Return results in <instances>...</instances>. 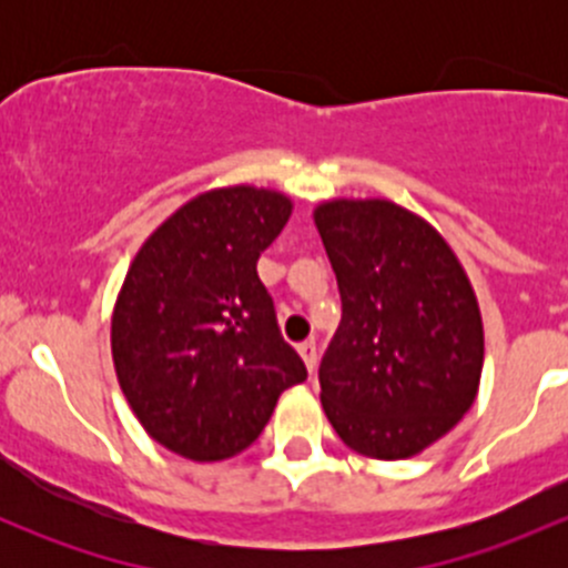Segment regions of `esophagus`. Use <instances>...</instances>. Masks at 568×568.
<instances>
[{
	"instance_id": "1",
	"label": "esophagus",
	"mask_w": 568,
	"mask_h": 568,
	"mask_svg": "<svg viewBox=\"0 0 568 568\" xmlns=\"http://www.w3.org/2000/svg\"><path fill=\"white\" fill-rule=\"evenodd\" d=\"M296 352H300V357H302V363H305V368L313 374V371H316V365H318L316 343H302V346L296 348Z\"/></svg>"
}]
</instances>
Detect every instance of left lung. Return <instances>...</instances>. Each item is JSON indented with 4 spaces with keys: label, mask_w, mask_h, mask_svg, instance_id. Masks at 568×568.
Wrapping results in <instances>:
<instances>
[{
    "label": "left lung",
    "mask_w": 568,
    "mask_h": 568,
    "mask_svg": "<svg viewBox=\"0 0 568 568\" xmlns=\"http://www.w3.org/2000/svg\"><path fill=\"white\" fill-rule=\"evenodd\" d=\"M343 302L318 368L337 437L368 459L417 456L475 404L484 321L443 233L382 197L313 211Z\"/></svg>",
    "instance_id": "left-lung-1"
}]
</instances>
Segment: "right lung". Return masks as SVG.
Instances as JSON below:
<instances>
[{"label": "right lung", "mask_w": 568, "mask_h": 568, "mask_svg": "<svg viewBox=\"0 0 568 568\" xmlns=\"http://www.w3.org/2000/svg\"><path fill=\"white\" fill-rule=\"evenodd\" d=\"M291 209L277 189H209L170 214L125 272L114 374L142 428L178 456L242 454L283 390L307 379L255 268Z\"/></svg>", "instance_id": "add662e5"}]
</instances>
